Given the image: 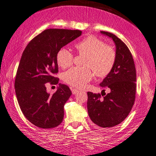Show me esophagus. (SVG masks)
Segmentation results:
<instances>
[{
  "label": "esophagus",
  "instance_id": "esophagus-1",
  "mask_svg": "<svg viewBox=\"0 0 156 156\" xmlns=\"http://www.w3.org/2000/svg\"><path fill=\"white\" fill-rule=\"evenodd\" d=\"M72 89V93L73 94H76L78 92V90H77L76 88H71Z\"/></svg>",
  "mask_w": 156,
  "mask_h": 156
}]
</instances>
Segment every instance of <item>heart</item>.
I'll use <instances>...</instances> for the list:
<instances>
[{"label": "heart", "mask_w": 156, "mask_h": 156, "mask_svg": "<svg viewBox=\"0 0 156 156\" xmlns=\"http://www.w3.org/2000/svg\"><path fill=\"white\" fill-rule=\"evenodd\" d=\"M75 48L80 55H85L83 66L74 67L63 74L66 83L76 88H81L93 78V72L98 77L107 76L113 68L116 61V52L109 45L97 37L89 35L75 44ZM74 55L66 47L58 51L56 60L62 68L71 66Z\"/></svg>", "instance_id": "obj_1"}]
</instances>
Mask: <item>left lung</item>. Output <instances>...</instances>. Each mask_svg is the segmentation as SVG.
Wrapping results in <instances>:
<instances>
[{
    "label": "left lung",
    "mask_w": 156,
    "mask_h": 156,
    "mask_svg": "<svg viewBox=\"0 0 156 156\" xmlns=\"http://www.w3.org/2000/svg\"><path fill=\"white\" fill-rule=\"evenodd\" d=\"M101 33L112 38L116 44L115 63L100 83L102 88H109L111 91L105 96L101 94L103 98L100 94L88 92L87 108L94 125L110 128L123 122L131 112L135 100L136 70L127 45L114 34L104 31Z\"/></svg>",
    "instance_id": "1"
}]
</instances>
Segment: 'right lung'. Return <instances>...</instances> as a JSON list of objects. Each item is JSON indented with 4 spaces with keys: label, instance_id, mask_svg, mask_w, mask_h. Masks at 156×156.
Here are the masks:
<instances>
[{
    "label": "right lung",
    "instance_id": "1",
    "mask_svg": "<svg viewBox=\"0 0 156 156\" xmlns=\"http://www.w3.org/2000/svg\"><path fill=\"white\" fill-rule=\"evenodd\" d=\"M80 30L48 29L29 42L23 52L15 78V90L21 112L31 123L50 129L60 125L64 105L71 96L65 84L52 95L47 92L46 83H58L56 60L58 51L81 35Z\"/></svg>",
    "mask_w": 156,
    "mask_h": 156
}]
</instances>
